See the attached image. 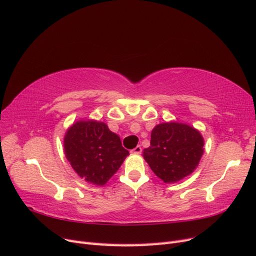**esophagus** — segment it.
Listing matches in <instances>:
<instances>
[{
	"label": "esophagus",
	"mask_w": 256,
	"mask_h": 256,
	"mask_svg": "<svg viewBox=\"0 0 256 256\" xmlns=\"http://www.w3.org/2000/svg\"><path fill=\"white\" fill-rule=\"evenodd\" d=\"M132 154H141V152H142V147L140 146V145H138V146H136L134 150H130Z\"/></svg>",
	"instance_id": "esophagus-1"
}]
</instances>
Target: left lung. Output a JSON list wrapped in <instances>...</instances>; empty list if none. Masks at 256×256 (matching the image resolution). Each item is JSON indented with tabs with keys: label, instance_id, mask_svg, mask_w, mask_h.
I'll return each mask as SVG.
<instances>
[{
	"label": "left lung",
	"instance_id": "8db88e82",
	"mask_svg": "<svg viewBox=\"0 0 256 256\" xmlns=\"http://www.w3.org/2000/svg\"><path fill=\"white\" fill-rule=\"evenodd\" d=\"M204 140L184 124L164 122L152 131L150 146L143 152L152 171L164 182H175L191 174L203 154Z\"/></svg>",
	"mask_w": 256,
	"mask_h": 256
}]
</instances>
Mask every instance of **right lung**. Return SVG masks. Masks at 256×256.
Here are the masks:
<instances>
[{"mask_svg": "<svg viewBox=\"0 0 256 256\" xmlns=\"http://www.w3.org/2000/svg\"><path fill=\"white\" fill-rule=\"evenodd\" d=\"M66 158L85 180L102 186L118 172L129 152L104 122H76L64 138Z\"/></svg>", "mask_w": 256, "mask_h": 256, "instance_id": "add662e5", "label": "right lung"}]
</instances>
